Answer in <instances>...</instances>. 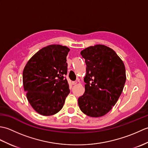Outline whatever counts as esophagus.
Wrapping results in <instances>:
<instances>
[{"label": "esophagus", "instance_id": "esophagus-1", "mask_svg": "<svg viewBox=\"0 0 148 148\" xmlns=\"http://www.w3.org/2000/svg\"><path fill=\"white\" fill-rule=\"evenodd\" d=\"M77 83V81H72V85H75V84H76Z\"/></svg>", "mask_w": 148, "mask_h": 148}]
</instances>
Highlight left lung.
Here are the masks:
<instances>
[{"label":"left lung","instance_id":"left-lung-1","mask_svg":"<svg viewBox=\"0 0 148 148\" xmlns=\"http://www.w3.org/2000/svg\"><path fill=\"white\" fill-rule=\"evenodd\" d=\"M85 59V92L78 99L84 114L104 116L112 109L123 90L126 71L123 62L112 49L103 45L91 46L81 51Z\"/></svg>","mask_w":148,"mask_h":148}]
</instances>
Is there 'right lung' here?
I'll list each match as a JSON object with an SVG mask.
<instances>
[{"label":"right lung","instance_id":"obj_1","mask_svg":"<svg viewBox=\"0 0 148 148\" xmlns=\"http://www.w3.org/2000/svg\"><path fill=\"white\" fill-rule=\"evenodd\" d=\"M69 51L67 46L60 45L44 47L25 66L23 84L27 100L42 116H51L60 111L70 93L64 78L67 73Z\"/></svg>","mask_w":148,"mask_h":148}]
</instances>
